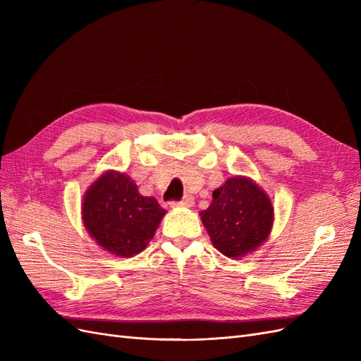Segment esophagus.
<instances>
[{
  "label": "esophagus",
  "mask_w": 361,
  "mask_h": 361,
  "mask_svg": "<svg viewBox=\"0 0 361 361\" xmlns=\"http://www.w3.org/2000/svg\"><path fill=\"white\" fill-rule=\"evenodd\" d=\"M192 203H194V199L191 197V195H185V197L179 202H176V200L170 202V206H173V207L174 206H187V207H190V206H192Z\"/></svg>",
  "instance_id": "34e87169"
}]
</instances>
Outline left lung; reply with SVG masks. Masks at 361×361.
<instances>
[{"instance_id": "8db88e82", "label": "left lung", "mask_w": 361, "mask_h": 361, "mask_svg": "<svg viewBox=\"0 0 361 361\" xmlns=\"http://www.w3.org/2000/svg\"><path fill=\"white\" fill-rule=\"evenodd\" d=\"M200 215L215 248L238 259L265 243L274 209L265 191L238 176L227 179L212 192L211 206Z\"/></svg>"}]
</instances>
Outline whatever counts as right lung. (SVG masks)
Instances as JSON below:
<instances>
[{"label":"right lung","instance_id":"right-lung-1","mask_svg":"<svg viewBox=\"0 0 361 361\" xmlns=\"http://www.w3.org/2000/svg\"><path fill=\"white\" fill-rule=\"evenodd\" d=\"M166 214L157 199L138 192L123 173L108 171L87 191L84 226L104 250L122 257L143 251Z\"/></svg>","mask_w":361,"mask_h":361}]
</instances>
